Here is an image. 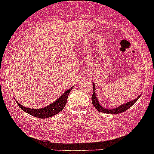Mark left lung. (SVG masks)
I'll use <instances>...</instances> for the list:
<instances>
[{"instance_id":"obj_1","label":"left lung","mask_w":154,"mask_h":154,"mask_svg":"<svg viewBox=\"0 0 154 154\" xmlns=\"http://www.w3.org/2000/svg\"><path fill=\"white\" fill-rule=\"evenodd\" d=\"M96 90V85H95V84L93 83V91ZM141 97V95L138 96L137 98H135L134 100H132L129 101V102H127V103H122V105L119 106L117 107H115V108H112V109H110V108H106V107H103L101 106V104H100V102L98 100V98H97V95H96V92H93V94L92 96V103L93 104L96 108L98 110L99 112H103V113H107V114H114V115H116V114H119L121 112H126L128 108L131 107V106H133L135 102L138 100L139 97Z\"/></svg>"}]
</instances>
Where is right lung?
<instances>
[{"label":"right lung","instance_id":"right-lung-1","mask_svg":"<svg viewBox=\"0 0 154 154\" xmlns=\"http://www.w3.org/2000/svg\"><path fill=\"white\" fill-rule=\"evenodd\" d=\"M73 88V86L66 90L59 98H57V100H56L53 103H51L50 105L42 107V108H38V109L28 108L27 107H23V105H21L20 103H18L17 101H16V103H17V104L21 109L24 111L25 112L28 113L29 115H31V116H33L36 118L39 119L50 118V117H52V116L57 115V113H59L64 108L65 105L66 104V102H67V98H68L69 94L71 89Z\"/></svg>","mask_w":154,"mask_h":154}]
</instances>
